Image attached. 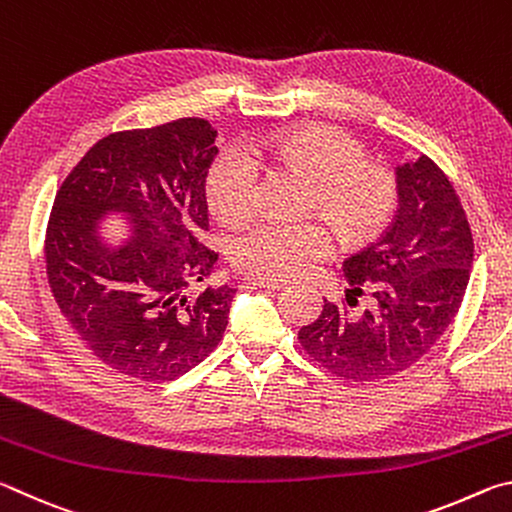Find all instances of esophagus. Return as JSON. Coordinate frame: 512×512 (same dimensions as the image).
Segmentation results:
<instances>
[{
    "mask_svg": "<svg viewBox=\"0 0 512 512\" xmlns=\"http://www.w3.org/2000/svg\"><path fill=\"white\" fill-rule=\"evenodd\" d=\"M246 284L259 289H284L287 287V280H273V277H259V275H248Z\"/></svg>",
    "mask_w": 512,
    "mask_h": 512,
    "instance_id": "34e87169",
    "label": "esophagus"
}]
</instances>
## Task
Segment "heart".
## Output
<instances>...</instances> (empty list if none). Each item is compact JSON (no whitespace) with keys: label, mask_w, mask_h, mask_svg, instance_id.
<instances>
[{"label":"heart","mask_w":512,"mask_h":512,"mask_svg":"<svg viewBox=\"0 0 512 512\" xmlns=\"http://www.w3.org/2000/svg\"><path fill=\"white\" fill-rule=\"evenodd\" d=\"M253 151L314 180L311 205L334 221L345 244L377 237L391 221L397 189L384 169L370 167L366 146L334 126H305L266 135ZM207 201L225 223H246L259 210V167L241 146L216 155L205 180ZM334 230L320 216L302 221L268 216L235 241V264L259 277H296L332 255Z\"/></svg>","instance_id":"1"}]
</instances>
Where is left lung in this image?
I'll use <instances>...</instances> for the list:
<instances>
[{"label":"left lung","instance_id":"1","mask_svg":"<svg viewBox=\"0 0 512 512\" xmlns=\"http://www.w3.org/2000/svg\"><path fill=\"white\" fill-rule=\"evenodd\" d=\"M397 214L384 235L343 262L350 314L325 300L298 341L329 375L377 381L418 363L452 325L470 280L472 230L454 185L427 155L397 167Z\"/></svg>","mask_w":512,"mask_h":512}]
</instances>
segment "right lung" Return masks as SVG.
I'll return each instance as SVG.
<instances>
[{"label":"right lung","mask_w":512,"mask_h":512,"mask_svg":"<svg viewBox=\"0 0 512 512\" xmlns=\"http://www.w3.org/2000/svg\"><path fill=\"white\" fill-rule=\"evenodd\" d=\"M216 131L185 117L103 137L67 173L45 232L49 289L74 334L121 375L171 381L223 339L237 289L212 287L207 169ZM106 211L136 219L126 247L96 237Z\"/></svg>","instance_id":"obj_1"}]
</instances>
